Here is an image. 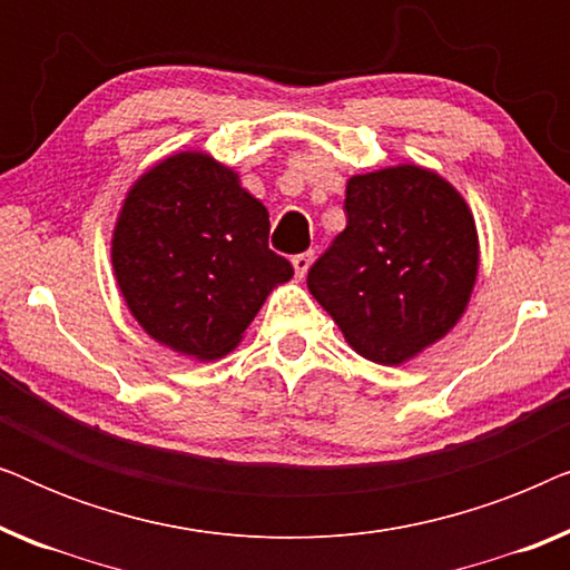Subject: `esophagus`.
<instances>
[{
	"label": "esophagus",
	"mask_w": 570,
	"mask_h": 570,
	"mask_svg": "<svg viewBox=\"0 0 570 570\" xmlns=\"http://www.w3.org/2000/svg\"><path fill=\"white\" fill-rule=\"evenodd\" d=\"M311 262H314V252H301V254H295V256H293V269H295V275H298V277L306 275L308 267H311Z\"/></svg>",
	"instance_id": "obj_1"
}]
</instances>
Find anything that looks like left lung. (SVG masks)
Returning a JSON list of instances; mask_svg holds the SVG:
<instances>
[{
    "label": "left lung",
    "mask_w": 570,
    "mask_h": 570,
    "mask_svg": "<svg viewBox=\"0 0 570 570\" xmlns=\"http://www.w3.org/2000/svg\"><path fill=\"white\" fill-rule=\"evenodd\" d=\"M347 225L308 269V291L363 357L400 365L459 322L478 275L464 199L417 166L353 176Z\"/></svg>",
    "instance_id": "left-lung-1"
}]
</instances>
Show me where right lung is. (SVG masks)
Here are the masks:
<instances>
[{
  "label": "right lung",
  "instance_id": "obj_1",
  "mask_svg": "<svg viewBox=\"0 0 570 570\" xmlns=\"http://www.w3.org/2000/svg\"><path fill=\"white\" fill-rule=\"evenodd\" d=\"M114 269L131 314L176 353H230L272 285L293 277L269 248V215L238 176L199 153L139 178L114 233Z\"/></svg>",
  "mask_w": 570,
  "mask_h": 570
}]
</instances>
